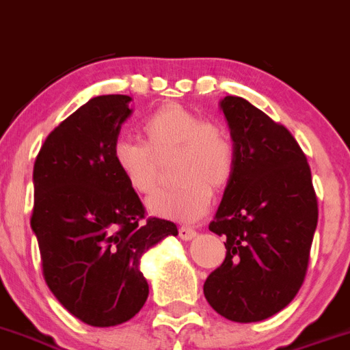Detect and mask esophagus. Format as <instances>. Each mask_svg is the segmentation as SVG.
<instances>
[{"label":"esophagus","instance_id":"1","mask_svg":"<svg viewBox=\"0 0 350 350\" xmlns=\"http://www.w3.org/2000/svg\"><path fill=\"white\" fill-rule=\"evenodd\" d=\"M197 236L196 229H192V227H179V238L183 239V241H190V239H193Z\"/></svg>","mask_w":350,"mask_h":350}]
</instances>
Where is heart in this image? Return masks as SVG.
I'll list each match as a JSON object with an SVG mask.
<instances>
[{
  "label": "heart",
  "instance_id": "obj_1",
  "mask_svg": "<svg viewBox=\"0 0 350 350\" xmlns=\"http://www.w3.org/2000/svg\"><path fill=\"white\" fill-rule=\"evenodd\" d=\"M144 144L120 139L112 146V162L124 183L135 193H150L160 178V162L174 157V187L148 200V209L162 218L193 221L204 215L213 188L221 190L236 172V148L220 124L179 103H165L141 124Z\"/></svg>",
  "mask_w": 350,
  "mask_h": 350
}]
</instances>
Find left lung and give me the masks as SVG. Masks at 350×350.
Segmentation results:
<instances>
[{"label":"left lung","instance_id":"obj_1","mask_svg":"<svg viewBox=\"0 0 350 350\" xmlns=\"http://www.w3.org/2000/svg\"><path fill=\"white\" fill-rule=\"evenodd\" d=\"M236 148V172L209 230L226 259L204 282L215 312L234 322L271 317L305 280L317 227L312 172L293 133L241 96L220 102Z\"/></svg>","mask_w":350,"mask_h":350}]
</instances>
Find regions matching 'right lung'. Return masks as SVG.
I'll list each match as a JSON object with an SVG mask.
<instances>
[{
	"label": "right lung",
	"instance_id": "right-lung-1",
	"mask_svg": "<svg viewBox=\"0 0 350 350\" xmlns=\"http://www.w3.org/2000/svg\"><path fill=\"white\" fill-rule=\"evenodd\" d=\"M126 95L91 98L49 133L33 167L31 229L51 293L79 321L118 326L144 306V252L176 224L146 218L141 199L112 162L132 114Z\"/></svg>",
	"mask_w": 350,
	"mask_h": 350
}]
</instances>
